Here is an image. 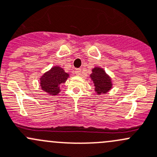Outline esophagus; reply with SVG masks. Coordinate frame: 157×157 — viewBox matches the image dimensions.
I'll return each mask as SVG.
<instances>
[{"mask_svg":"<svg viewBox=\"0 0 157 157\" xmlns=\"http://www.w3.org/2000/svg\"><path fill=\"white\" fill-rule=\"evenodd\" d=\"M75 74H76V75H77V76H80V74H81V69H80V68L76 69Z\"/></svg>","mask_w":157,"mask_h":157,"instance_id":"1","label":"esophagus"}]
</instances>
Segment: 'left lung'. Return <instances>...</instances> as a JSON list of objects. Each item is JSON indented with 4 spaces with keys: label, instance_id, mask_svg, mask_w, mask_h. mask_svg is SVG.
<instances>
[{
    "label": "left lung",
    "instance_id": "obj_1",
    "mask_svg": "<svg viewBox=\"0 0 157 157\" xmlns=\"http://www.w3.org/2000/svg\"><path fill=\"white\" fill-rule=\"evenodd\" d=\"M90 78L93 82L95 92L98 95L108 92L113 87L112 79L102 67L96 66L92 69Z\"/></svg>",
    "mask_w": 157,
    "mask_h": 157
}]
</instances>
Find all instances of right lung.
Returning <instances> with one entry per match:
<instances>
[{"label":"right lung","instance_id":"obj_1","mask_svg":"<svg viewBox=\"0 0 157 157\" xmlns=\"http://www.w3.org/2000/svg\"><path fill=\"white\" fill-rule=\"evenodd\" d=\"M70 77L62 67L53 66L50 70L45 72L40 78L41 90L51 95H57L61 91L60 85L65 83Z\"/></svg>","mask_w":157,"mask_h":157}]
</instances>
